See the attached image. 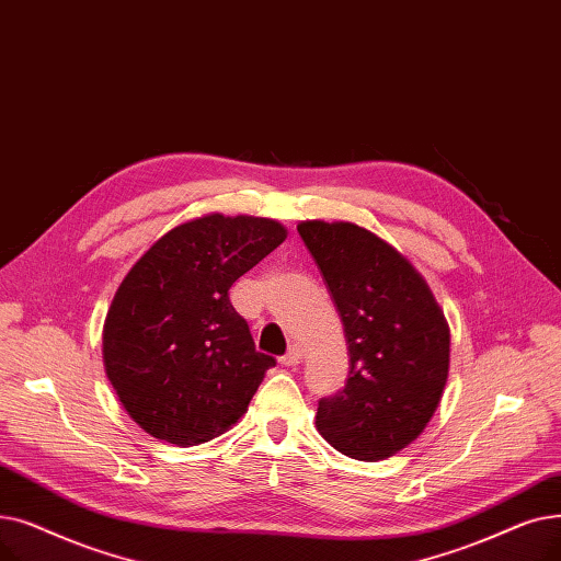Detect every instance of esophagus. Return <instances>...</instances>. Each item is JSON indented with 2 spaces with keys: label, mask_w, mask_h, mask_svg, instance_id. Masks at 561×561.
<instances>
[{
  "label": "esophagus",
  "mask_w": 561,
  "mask_h": 561,
  "mask_svg": "<svg viewBox=\"0 0 561 561\" xmlns=\"http://www.w3.org/2000/svg\"><path fill=\"white\" fill-rule=\"evenodd\" d=\"M301 358H304V352L299 350V346H291V350H289L285 356H280V365L295 367V365L301 363Z\"/></svg>",
  "instance_id": "obj_1"
}]
</instances>
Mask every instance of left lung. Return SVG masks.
Listing matches in <instances>:
<instances>
[{
    "label": "left lung",
    "instance_id": "left-lung-1",
    "mask_svg": "<svg viewBox=\"0 0 561 561\" xmlns=\"http://www.w3.org/2000/svg\"><path fill=\"white\" fill-rule=\"evenodd\" d=\"M340 312L350 379L319 399L317 430L342 455L379 461L413 443L449 371V327L426 280L383 239L346 221L297 226Z\"/></svg>",
    "mask_w": 561,
    "mask_h": 561
}]
</instances>
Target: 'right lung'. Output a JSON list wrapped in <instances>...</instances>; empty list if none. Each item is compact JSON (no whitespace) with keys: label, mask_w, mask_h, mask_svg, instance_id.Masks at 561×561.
Wrapping results in <instances>:
<instances>
[{"label":"right lung","mask_w":561,"mask_h":561,"mask_svg":"<svg viewBox=\"0 0 561 561\" xmlns=\"http://www.w3.org/2000/svg\"><path fill=\"white\" fill-rule=\"evenodd\" d=\"M285 237L274 219L205 215L159 237L123 278L104 319L102 358L144 432L198 445L247 413L276 360L255 352L228 289Z\"/></svg>","instance_id":"1"}]
</instances>
